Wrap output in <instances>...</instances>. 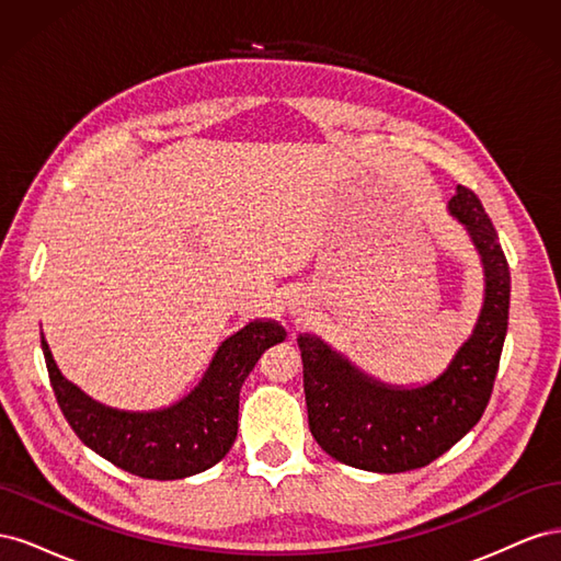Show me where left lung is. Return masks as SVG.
<instances>
[{
    "instance_id": "8db88e82",
    "label": "left lung",
    "mask_w": 561,
    "mask_h": 561,
    "mask_svg": "<svg viewBox=\"0 0 561 561\" xmlns=\"http://www.w3.org/2000/svg\"><path fill=\"white\" fill-rule=\"evenodd\" d=\"M449 213L484 266V304L472 334L449 367L416 388L365 375L313 334H299L304 396L316 443L336 461L369 472H404L449 451L486 410L511 309V268L480 198L458 186Z\"/></svg>"
}]
</instances>
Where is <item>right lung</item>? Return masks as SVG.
<instances>
[{
  "label": "right lung",
  "mask_w": 561,
  "mask_h": 561,
  "mask_svg": "<svg viewBox=\"0 0 561 561\" xmlns=\"http://www.w3.org/2000/svg\"><path fill=\"white\" fill-rule=\"evenodd\" d=\"M285 339L276 320H252L217 348L201 383L157 412H122L67 381L42 332L56 400L77 437L95 454L147 480H182L222 461L239 433V396L260 355Z\"/></svg>",
  "instance_id": "1"
}]
</instances>
